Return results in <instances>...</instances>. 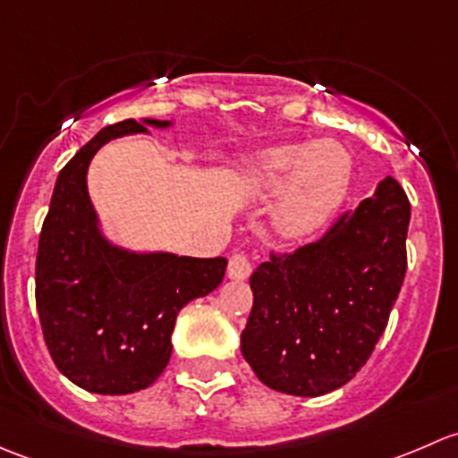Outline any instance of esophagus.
Wrapping results in <instances>:
<instances>
[{
    "instance_id": "34e87169",
    "label": "esophagus",
    "mask_w": 458,
    "mask_h": 458,
    "mask_svg": "<svg viewBox=\"0 0 458 458\" xmlns=\"http://www.w3.org/2000/svg\"><path fill=\"white\" fill-rule=\"evenodd\" d=\"M252 272V261L246 252H234L228 261V276L230 279H248Z\"/></svg>"
}]
</instances>
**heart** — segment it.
Returning a JSON list of instances; mask_svg holds the SVG:
<instances>
[{
	"label": "heart",
	"mask_w": 458,
	"mask_h": 458,
	"mask_svg": "<svg viewBox=\"0 0 458 458\" xmlns=\"http://www.w3.org/2000/svg\"><path fill=\"white\" fill-rule=\"evenodd\" d=\"M239 183L257 195H276L272 224L285 239H306L335 216L352 191V152L336 140L281 143L242 157Z\"/></svg>",
	"instance_id": "1"
}]
</instances>
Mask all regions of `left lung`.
Instances as JSON below:
<instances>
[{
    "mask_svg": "<svg viewBox=\"0 0 458 458\" xmlns=\"http://www.w3.org/2000/svg\"><path fill=\"white\" fill-rule=\"evenodd\" d=\"M408 224V197L386 177L318 242L252 272L242 354L259 381L321 396L366 366L403 285Z\"/></svg>",
    "mask_w": 458,
    "mask_h": 458,
    "instance_id": "1",
    "label": "left lung"
}]
</instances>
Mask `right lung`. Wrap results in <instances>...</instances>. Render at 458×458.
Masks as SVG:
<instances>
[{
  "label": "right lung",
  "instance_id": "obj_1",
  "mask_svg": "<svg viewBox=\"0 0 458 458\" xmlns=\"http://www.w3.org/2000/svg\"><path fill=\"white\" fill-rule=\"evenodd\" d=\"M168 128L126 119L97 132L59 173L39 234L35 299L55 366L95 394H131L157 381L173 354L179 310L224 281V257L135 252L104 237L88 195V165L104 143Z\"/></svg>",
  "mask_w": 458,
  "mask_h": 458
}]
</instances>
